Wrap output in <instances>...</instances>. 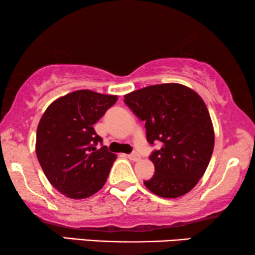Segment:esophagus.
<instances>
[{"instance_id":"obj_1","label":"esophagus","mask_w":255,"mask_h":255,"mask_svg":"<svg viewBox=\"0 0 255 255\" xmlns=\"http://www.w3.org/2000/svg\"><path fill=\"white\" fill-rule=\"evenodd\" d=\"M128 158L132 160V161H137V160L140 159V155H139L137 152H132L131 154H128Z\"/></svg>"}]
</instances>
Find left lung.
<instances>
[{
	"label": "left lung",
	"mask_w": 255,
	"mask_h": 255,
	"mask_svg": "<svg viewBox=\"0 0 255 255\" xmlns=\"http://www.w3.org/2000/svg\"><path fill=\"white\" fill-rule=\"evenodd\" d=\"M124 102L145 122L149 144L161 142L149 155L155 173L144 181L146 188L166 198L187 194L203 176L214 151V127L203 100L186 86L163 83L128 94Z\"/></svg>",
	"instance_id": "left-lung-1"
}]
</instances>
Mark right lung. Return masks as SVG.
<instances>
[{"label": "right lung", "instance_id": "right-lung-1", "mask_svg": "<svg viewBox=\"0 0 255 255\" xmlns=\"http://www.w3.org/2000/svg\"><path fill=\"white\" fill-rule=\"evenodd\" d=\"M117 96L76 90L51 103L37 128L36 153L47 180L65 196L89 197L104 186L116 155L93 125Z\"/></svg>", "mask_w": 255, "mask_h": 255}]
</instances>
